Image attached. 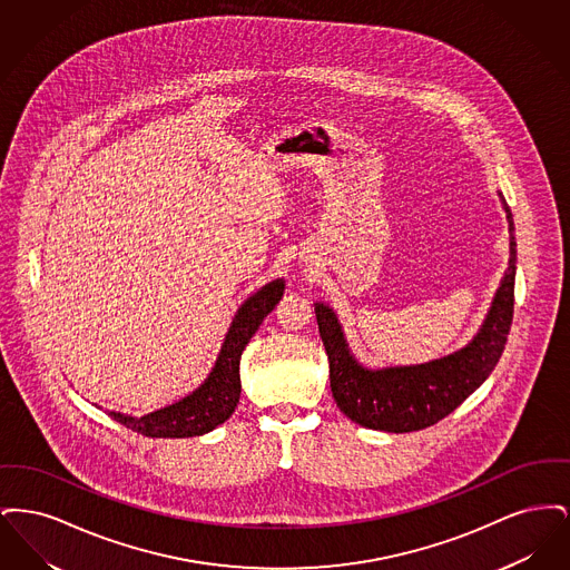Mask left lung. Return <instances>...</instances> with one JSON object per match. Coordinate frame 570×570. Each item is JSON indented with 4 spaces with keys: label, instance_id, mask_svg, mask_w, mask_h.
Listing matches in <instances>:
<instances>
[{
    "label": "left lung",
    "instance_id": "1",
    "mask_svg": "<svg viewBox=\"0 0 570 570\" xmlns=\"http://www.w3.org/2000/svg\"><path fill=\"white\" fill-rule=\"evenodd\" d=\"M502 205L511 235L509 272L504 273L495 293L485 325L460 353L425 365L365 370L348 351L335 314L325 303H316L318 331L328 356L331 393L351 421L393 434L432 428L460 406L493 372L504 353L515 305V224L504 198Z\"/></svg>",
    "mask_w": 570,
    "mask_h": 570
}]
</instances>
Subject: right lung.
I'll list each match as a JSON object with an SVG mask.
<instances>
[{"label": "right lung", "instance_id": "right-lung-1", "mask_svg": "<svg viewBox=\"0 0 570 570\" xmlns=\"http://www.w3.org/2000/svg\"><path fill=\"white\" fill-rule=\"evenodd\" d=\"M282 295L284 282L273 279L245 301L226 333L214 372L188 397L140 419L121 412H109L110 416L128 430L147 438H191L216 430L217 425H222L235 412L239 402L242 353L256 328L265 321V316L275 307V303H279Z\"/></svg>", "mask_w": 570, "mask_h": 570}]
</instances>
